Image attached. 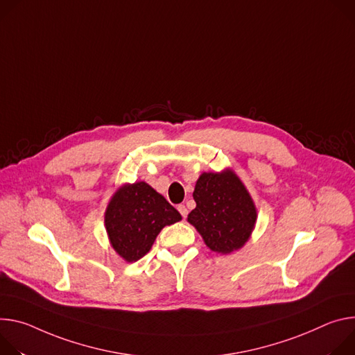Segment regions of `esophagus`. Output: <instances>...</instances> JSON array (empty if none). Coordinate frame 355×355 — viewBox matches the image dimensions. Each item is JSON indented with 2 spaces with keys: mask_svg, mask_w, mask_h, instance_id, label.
Returning <instances> with one entry per match:
<instances>
[{
  "mask_svg": "<svg viewBox=\"0 0 355 355\" xmlns=\"http://www.w3.org/2000/svg\"><path fill=\"white\" fill-rule=\"evenodd\" d=\"M178 210H179V213L182 214V217H183V218H184V217L187 216V213H189L184 205H179V206H178Z\"/></svg>",
  "mask_w": 355,
  "mask_h": 355,
  "instance_id": "1",
  "label": "esophagus"
}]
</instances>
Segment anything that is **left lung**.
Returning a JSON list of instances; mask_svg holds the SVG:
<instances>
[{"mask_svg":"<svg viewBox=\"0 0 355 355\" xmlns=\"http://www.w3.org/2000/svg\"><path fill=\"white\" fill-rule=\"evenodd\" d=\"M194 210L187 221L217 254L241 250L255 228L257 207L243 180L231 168L203 172L196 182Z\"/></svg>","mask_w":355,"mask_h":355,"instance_id":"8db88e82","label":"left lung"}]
</instances>
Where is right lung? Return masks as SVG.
I'll return each mask as SVG.
<instances>
[{"label":"right lung","mask_w":355,"mask_h":355,"mask_svg":"<svg viewBox=\"0 0 355 355\" xmlns=\"http://www.w3.org/2000/svg\"><path fill=\"white\" fill-rule=\"evenodd\" d=\"M180 220V213L146 182L118 187L104 213L108 241L125 262L146 255L161 230Z\"/></svg>","instance_id":"obj_1"}]
</instances>
